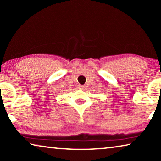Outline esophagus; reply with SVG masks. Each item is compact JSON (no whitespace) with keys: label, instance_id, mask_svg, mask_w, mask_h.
I'll return each mask as SVG.
<instances>
[{"label":"esophagus","instance_id":"34e87169","mask_svg":"<svg viewBox=\"0 0 161 161\" xmlns=\"http://www.w3.org/2000/svg\"><path fill=\"white\" fill-rule=\"evenodd\" d=\"M84 86H83V85H79V86H78V88L80 89H84Z\"/></svg>","mask_w":161,"mask_h":161}]
</instances>
